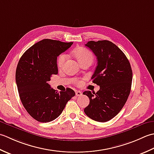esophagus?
Listing matches in <instances>:
<instances>
[{
    "mask_svg": "<svg viewBox=\"0 0 154 154\" xmlns=\"http://www.w3.org/2000/svg\"><path fill=\"white\" fill-rule=\"evenodd\" d=\"M82 95V94L80 91H76V96H80Z\"/></svg>",
    "mask_w": 154,
    "mask_h": 154,
    "instance_id": "1",
    "label": "esophagus"
}]
</instances>
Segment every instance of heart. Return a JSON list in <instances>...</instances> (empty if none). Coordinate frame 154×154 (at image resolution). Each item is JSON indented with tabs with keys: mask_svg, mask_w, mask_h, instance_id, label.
<instances>
[{
	"mask_svg": "<svg viewBox=\"0 0 154 154\" xmlns=\"http://www.w3.org/2000/svg\"><path fill=\"white\" fill-rule=\"evenodd\" d=\"M73 54L75 56V58L77 59V60L80 64L84 63V62H92L94 60L92 53L89 50L84 48H78L76 49L73 52ZM66 59V54H63L59 56L57 60L58 66L59 68H62L63 66L65 63Z\"/></svg>",
	"mask_w": 154,
	"mask_h": 154,
	"instance_id": "heart-1",
	"label": "heart"
}]
</instances>
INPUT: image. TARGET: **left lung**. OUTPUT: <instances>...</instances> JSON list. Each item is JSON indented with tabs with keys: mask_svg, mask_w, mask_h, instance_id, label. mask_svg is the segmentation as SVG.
Returning a JSON list of instances; mask_svg holds the SVG:
<instances>
[{
	"mask_svg": "<svg viewBox=\"0 0 154 154\" xmlns=\"http://www.w3.org/2000/svg\"><path fill=\"white\" fill-rule=\"evenodd\" d=\"M86 46L97 57L98 65L91 79L100 86L95 92L85 91L90 99L84 113L93 120L105 122L120 112L130 95L132 70L130 62L118 47L108 40L89 41Z\"/></svg>",
	"mask_w": 154,
	"mask_h": 154,
	"instance_id": "obj_1",
	"label": "left lung"
}]
</instances>
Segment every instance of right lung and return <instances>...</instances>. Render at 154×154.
Returning <instances> with one entry per match:
<instances>
[{"instance_id": "add662e5", "label": "right lung", "mask_w": 154, "mask_h": 154, "mask_svg": "<svg viewBox=\"0 0 154 154\" xmlns=\"http://www.w3.org/2000/svg\"><path fill=\"white\" fill-rule=\"evenodd\" d=\"M73 42L44 39L25 52L16 70V82L20 100L27 112L40 122L57 118L73 96V90L58 92L48 82L58 74L57 57Z\"/></svg>"}]
</instances>
